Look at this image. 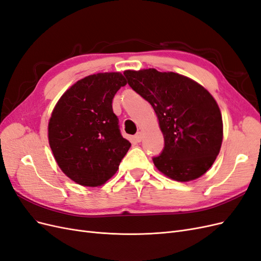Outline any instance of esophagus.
I'll use <instances>...</instances> for the list:
<instances>
[{"label": "esophagus", "mask_w": 261, "mask_h": 261, "mask_svg": "<svg viewBox=\"0 0 261 261\" xmlns=\"http://www.w3.org/2000/svg\"><path fill=\"white\" fill-rule=\"evenodd\" d=\"M134 138H135V140L137 141V143H140V141L143 140V133H141V132H138V133L136 134V135H135V137H134Z\"/></svg>", "instance_id": "1"}]
</instances>
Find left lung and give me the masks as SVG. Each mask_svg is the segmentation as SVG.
<instances>
[{
    "mask_svg": "<svg viewBox=\"0 0 261 261\" xmlns=\"http://www.w3.org/2000/svg\"><path fill=\"white\" fill-rule=\"evenodd\" d=\"M127 83L152 106L164 137L153 158L162 174L177 181L202 176L216 161L223 140V122L212 94L192 78L154 68L124 72Z\"/></svg>",
    "mask_w": 261,
    "mask_h": 261,
    "instance_id": "left-lung-1",
    "label": "left lung"
}]
</instances>
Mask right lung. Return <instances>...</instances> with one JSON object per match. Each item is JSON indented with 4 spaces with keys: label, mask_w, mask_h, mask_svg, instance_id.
<instances>
[{
    "label": "right lung",
    "mask_w": 261,
    "mask_h": 261,
    "mask_svg": "<svg viewBox=\"0 0 261 261\" xmlns=\"http://www.w3.org/2000/svg\"><path fill=\"white\" fill-rule=\"evenodd\" d=\"M126 84L120 72L89 75L69 87L55 105L49 145L62 172L75 183L106 184L130 148L112 109L114 94Z\"/></svg>",
    "instance_id": "obj_1"
}]
</instances>
